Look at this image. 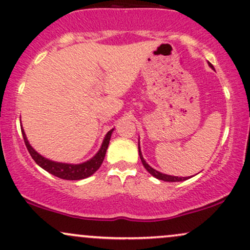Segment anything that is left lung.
I'll return each mask as SVG.
<instances>
[{
  "mask_svg": "<svg viewBox=\"0 0 250 250\" xmlns=\"http://www.w3.org/2000/svg\"><path fill=\"white\" fill-rule=\"evenodd\" d=\"M209 64H210V63H209ZM210 67H212V64H210ZM138 152H140V158H141V160H142V164H143V166L145 167V169H146L151 175H153L154 178H157V179H159V180H163V181H167V182H179V181H185V180L188 179V178H180V176H172V175L163 174V173H160V172H158V170L153 169L152 167H151L146 162H145L143 156H142L140 144H138Z\"/></svg>",
  "mask_w": 250,
  "mask_h": 250,
  "instance_id": "1",
  "label": "left lung"
}]
</instances>
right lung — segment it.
<instances>
[{
	"label": "right lung",
	"mask_w": 250,
	"mask_h": 250,
	"mask_svg": "<svg viewBox=\"0 0 250 250\" xmlns=\"http://www.w3.org/2000/svg\"><path fill=\"white\" fill-rule=\"evenodd\" d=\"M113 130H114V129H112V130L107 132V135L105 136V140H104L102 144V147H100V150L98 151V153L92 158V159L87 160V162H85L83 164H78V165H72V164L52 162V160L46 159L45 157L40 156V154L31 146L30 143H28L26 135H25L23 127H21V134H23L25 145H26L28 152H30L31 157L33 158L34 162H36L41 168H43L48 173H50V174L58 176V178L63 180H82L88 178V176L92 175L93 173H96L104 162V158H105Z\"/></svg>",
	"instance_id": "obj_1"
}]
</instances>
